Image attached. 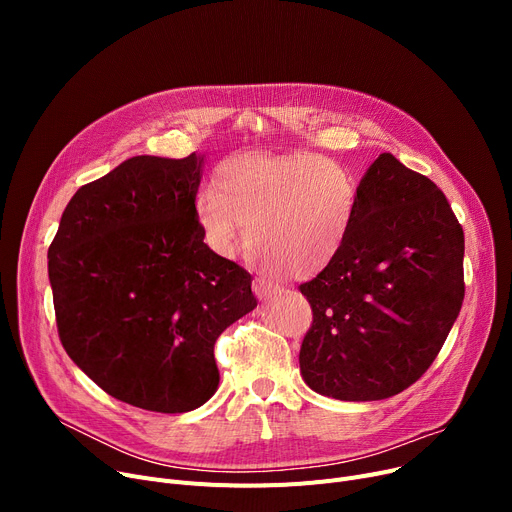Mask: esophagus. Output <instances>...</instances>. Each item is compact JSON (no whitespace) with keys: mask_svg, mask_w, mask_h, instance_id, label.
Returning a JSON list of instances; mask_svg holds the SVG:
<instances>
[{"mask_svg":"<svg viewBox=\"0 0 512 512\" xmlns=\"http://www.w3.org/2000/svg\"><path fill=\"white\" fill-rule=\"evenodd\" d=\"M253 290L259 299H270L272 294L280 292V286L270 282V280H263V278H255L253 280Z\"/></svg>","mask_w":512,"mask_h":512,"instance_id":"1","label":"esophagus"}]
</instances>
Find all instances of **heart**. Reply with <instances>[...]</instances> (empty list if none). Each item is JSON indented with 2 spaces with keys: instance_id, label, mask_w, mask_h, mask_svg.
Segmentation results:
<instances>
[{
  "instance_id": "heart-1",
  "label": "heart",
  "mask_w": 512,
  "mask_h": 512,
  "mask_svg": "<svg viewBox=\"0 0 512 512\" xmlns=\"http://www.w3.org/2000/svg\"><path fill=\"white\" fill-rule=\"evenodd\" d=\"M359 191L342 164L311 151L232 155L218 166L195 213L207 245L232 255L247 242L265 270L313 278L340 255Z\"/></svg>"
}]
</instances>
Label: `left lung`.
Returning <instances> with one entry per match:
<instances>
[{
	"label": "left lung",
	"instance_id": "1",
	"mask_svg": "<svg viewBox=\"0 0 512 512\" xmlns=\"http://www.w3.org/2000/svg\"><path fill=\"white\" fill-rule=\"evenodd\" d=\"M357 191L340 255L299 286L313 311L299 363L319 394L382 400L421 378L459 317L465 234L440 188L392 153Z\"/></svg>",
	"mask_w": 512,
	"mask_h": 512
}]
</instances>
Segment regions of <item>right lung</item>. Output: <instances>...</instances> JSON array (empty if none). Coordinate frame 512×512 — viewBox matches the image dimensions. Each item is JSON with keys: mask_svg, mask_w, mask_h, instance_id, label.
Instances as JSON below:
<instances>
[{"mask_svg": "<svg viewBox=\"0 0 512 512\" xmlns=\"http://www.w3.org/2000/svg\"><path fill=\"white\" fill-rule=\"evenodd\" d=\"M201 166L195 153L126 159L78 188L47 251L68 357L145 411L205 405L220 384L215 340L257 307L251 274L203 242Z\"/></svg>", "mask_w": 512, "mask_h": 512, "instance_id": "obj_1", "label": "right lung"}]
</instances>
